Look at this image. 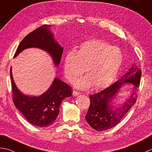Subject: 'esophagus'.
<instances>
[{
    "mask_svg": "<svg viewBox=\"0 0 152 152\" xmlns=\"http://www.w3.org/2000/svg\"><path fill=\"white\" fill-rule=\"evenodd\" d=\"M80 94V92H78V91H73V92H72L73 96H79Z\"/></svg>",
    "mask_w": 152,
    "mask_h": 152,
    "instance_id": "obj_1",
    "label": "esophagus"
}]
</instances>
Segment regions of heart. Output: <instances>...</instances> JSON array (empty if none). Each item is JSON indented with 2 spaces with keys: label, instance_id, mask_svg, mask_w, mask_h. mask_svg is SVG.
I'll return each mask as SVG.
<instances>
[{
  "label": "heart",
  "instance_id": "heart-1",
  "mask_svg": "<svg viewBox=\"0 0 152 152\" xmlns=\"http://www.w3.org/2000/svg\"><path fill=\"white\" fill-rule=\"evenodd\" d=\"M123 61V54L119 48L100 40H90L83 43L78 52L66 53L64 71L70 82H73L84 71L86 76L75 83L78 89L85 90L91 86L94 89H100L113 81Z\"/></svg>",
  "mask_w": 152,
  "mask_h": 152
}]
</instances>
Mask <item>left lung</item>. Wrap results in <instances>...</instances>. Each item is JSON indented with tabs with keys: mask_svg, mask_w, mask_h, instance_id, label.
I'll return each instance as SVG.
<instances>
[{
	"mask_svg": "<svg viewBox=\"0 0 152 152\" xmlns=\"http://www.w3.org/2000/svg\"><path fill=\"white\" fill-rule=\"evenodd\" d=\"M142 70L136 65H132L121 78L109 87L91 95L90 105L86 120L90 126L97 131H103L114 127L122 120L131 107L136 103V91L140 86ZM126 83L135 86L130 96L118 107L113 105L120 89Z\"/></svg>",
	"mask_w": 152,
	"mask_h": 152,
	"instance_id": "1",
	"label": "left lung"
}]
</instances>
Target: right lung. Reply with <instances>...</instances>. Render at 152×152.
<instances>
[{"mask_svg": "<svg viewBox=\"0 0 152 152\" xmlns=\"http://www.w3.org/2000/svg\"><path fill=\"white\" fill-rule=\"evenodd\" d=\"M50 26H42L26 35L18 47L14 58L26 49L37 48L48 53L55 66L57 67L61 62L63 47L54 39ZM10 75L14 105L26 119L34 126L46 127L51 125L59 113V107L62 101L72 96L70 86L57 78H55L48 90L40 96H28L23 94L16 86L12 66Z\"/></svg>", "mask_w": 152, "mask_h": 152, "instance_id": "add662e5", "label": "right lung"}]
</instances>
